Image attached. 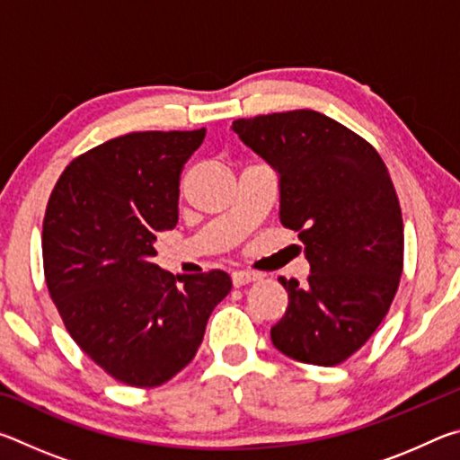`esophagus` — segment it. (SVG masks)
<instances>
[{"label":"esophagus","instance_id":"obj_1","mask_svg":"<svg viewBox=\"0 0 460 460\" xmlns=\"http://www.w3.org/2000/svg\"><path fill=\"white\" fill-rule=\"evenodd\" d=\"M260 278H261L260 274H255V271H247V270H237V271H233V274H231L233 286H235V288H241V286L252 284V282H258Z\"/></svg>","mask_w":460,"mask_h":460}]
</instances>
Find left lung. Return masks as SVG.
<instances>
[{
	"instance_id": "left-lung-1",
	"label": "left lung",
	"mask_w": 460,
	"mask_h": 460,
	"mask_svg": "<svg viewBox=\"0 0 460 460\" xmlns=\"http://www.w3.org/2000/svg\"><path fill=\"white\" fill-rule=\"evenodd\" d=\"M241 142L279 176V221L298 231L308 284L288 292L271 342L290 359L332 367L384 321L403 268L398 194L376 147L310 109L233 121Z\"/></svg>"
}]
</instances>
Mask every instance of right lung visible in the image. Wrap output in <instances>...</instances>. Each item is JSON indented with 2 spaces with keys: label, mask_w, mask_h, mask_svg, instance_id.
Wrapping results in <instances>:
<instances>
[{
  "label": "right lung",
  "mask_w": 460,
  "mask_h": 460,
  "mask_svg": "<svg viewBox=\"0 0 460 460\" xmlns=\"http://www.w3.org/2000/svg\"><path fill=\"white\" fill-rule=\"evenodd\" d=\"M205 134L109 139L66 166L46 207L50 298L76 345L121 384L155 387L182 371L231 292L221 270L174 276L152 261L155 233L176 227L182 166Z\"/></svg>",
  "instance_id": "add662e5"
}]
</instances>
